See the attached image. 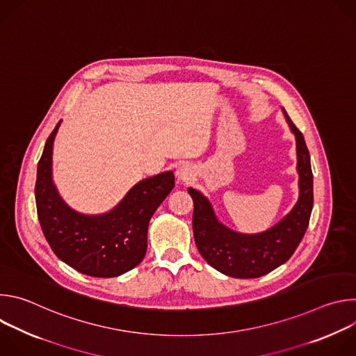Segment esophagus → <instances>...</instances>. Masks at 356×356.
<instances>
[{
  "instance_id": "34e87169",
  "label": "esophagus",
  "mask_w": 356,
  "mask_h": 356,
  "mask_svg": "<svg viewBox=\"0 0 356 356\" xmlns=\"http://www.w3.org/2000/svg\"><path fill=\"white\" fill-rule=\"evenodd\" d=\"M193 176H194V172L190 165H181L176 170V177L180 183H188L193 179Z\"/></svg>"
}]
</instances>
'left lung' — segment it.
I'll return each mask as SVG.
<instances>
[{
	"label": "left lung",
	"instance_id": "1",
	"mask_svg": "<svg viewBox=\"0 0 356 356\" xmlns=\"http://www.w3.org/2000/svg\"><path fill=\"white\" fill-rule=\"evenodd\" d=\"M283 115L296 138L298 200L277 224L258 234H242L224 225L216 216L210 200L188 187L194 202L193 232L198 252L216 270L236 279L268 275L290 259L309 227L313 210V172L310 154L302 134Z\"/></svg>",
	"mask_w": 356,
	"mask_h": 356
}]
</instances>
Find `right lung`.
Instances as JSON below:
<instances>
[{"label":"right lung","instance_id":"obj_1","mask_svg":"<svg viewBox=\"0 0 356 356\" xmlns=\"http://www.w3.org/2000/svg\"><path fill=\"white\" fill-rule=\"evenodd\" d=\"M60 124L47 138L38 163L35 200L43 235L55 255L77 272L120 276L142 262L149 221L175 187V175L169 170L138 181L107 213H79L67 206L54 181V143Z\"/></svg>","mask_w":356,"mask_h":356}]
</instances>
